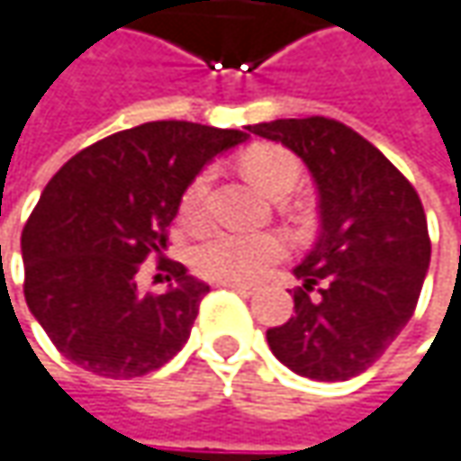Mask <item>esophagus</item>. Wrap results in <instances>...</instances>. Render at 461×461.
<instances>
[{
    "instance_id": "1",
    "label": "esophagus",
    "mask_w": 461,
    "mask_h": 461,
    "mask_svg": "<svg viewBox=\"0 0 461 461\" xmlns=\"http://www.w3.org/2000/svg\"><path fill=\"white\" fill-rule=\"evenodd\" d=\"M220 285H222V288H230V291H239V294H247V296H251V294L257 291V285L241 283V280H220Z\"/></svg>"
}]
</instances>
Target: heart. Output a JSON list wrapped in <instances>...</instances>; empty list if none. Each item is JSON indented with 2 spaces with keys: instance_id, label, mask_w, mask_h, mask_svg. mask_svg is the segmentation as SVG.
<instances>
[{
  "instance_id": "1",
  "label": "heart",
  "mask_w": 461,
  "mask_h": 461,
  "mask_svg": "<svg viewBox=\"0 0 461 461\" xmlns=\"http://www.w3.org/2000/svg\"><path fill=\"white\" fill-rule=\"evenodd\" d=\"M247 178L267 196H288L302 178V167L296 157L283 147L249 149L241 159ZM212 173L204 170L183 191L181 214L185 220H199L204 212V202L210 194ZM283 241L273 233H241L214 228L204 233L196 247L191 249V265L199 276L212 280H257L270 265L283 257Z\"/></svg>"
}]
</instances>
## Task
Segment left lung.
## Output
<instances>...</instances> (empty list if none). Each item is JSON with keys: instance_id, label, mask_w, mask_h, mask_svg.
<instances>
[{"instance_id": "obj_1", "label": "left lung", "mask_w": 461, "mask_h": 461, "mask_svg": "<svg viewBox=\"0 0 461 461\" xmlns=\"http://www.w3.org/2000/svg\"><path fill=\"white\" fill-rule=\"evenodd\" d=\"M249 131L302 157L320 199V239L294 267L302 288L291 320L267 330L270 351L304 378H354L414 314L430 265L422 202L378 149L339 120L288 117Z\"/></svg>"}]
</instances>
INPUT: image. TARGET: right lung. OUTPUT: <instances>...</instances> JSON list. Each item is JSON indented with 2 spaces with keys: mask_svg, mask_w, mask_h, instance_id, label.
<instances>
[{
  "mask_svg": "<svg viewBox=\"0 0 461 461\" xmlns=\"http://www.w3.org/2000/svg\"><path fill=\"white\" fill-rule=\"evenodd\" d=\"M244 131L157 120L113 133L68 159L23 228L25 302L62 357L102 378L159 370L191 336L210 285L181 262L165 294L139 291V267L162 257L183 191Z\"/></svg>",
  "mask_w": 461,
  "mask_h": 461,
  "instance_id": "obj_1",
  "label": "right lung"
}]
</instances>
